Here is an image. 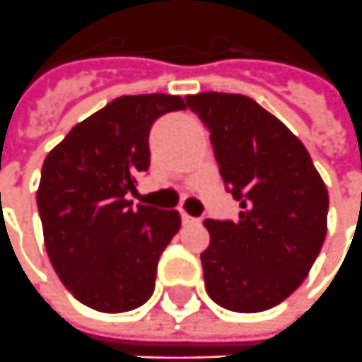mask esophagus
Instances as JSON below:
<instances>
[{"label":"esophagus","instance_id":"esophagus-1","mask_svg":"<svg viewBox=\"0 0 362 362\" xmlns=\"http://www.w3.org/2000/svg\"><path fill=\"white\" fill-rule=\"evenodd\" d=\"M181 221H183V224H197V223H199V218L191 216V214H187L185 211H181Z\"/></svg>","mask_w":362,"mask_h":362}]
</instances>
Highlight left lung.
<instances>
[{
    "label": "left lung",
    "mask_w": 362,
    "mask_h": 362,
    "mask_svg": "<svg viewBox=\"0 0 362 362\" xmlns=\"http://www.w3.org/2000/svg\"><path fill=\"white\" fill-rule=\"evenodd\" d=\"M185 100L209 129L224 187L240 203L236 221H205L206 291L224 310H270L300 288L319 256L327 187L305 146L252 98L203 92Z\"/></svg>",
    "instance_id": "1"
}]
</instances>
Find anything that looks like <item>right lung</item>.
Listing matches in <instances>:
<instances>
[{"instance_id": "1", "label": "right lung", "mask_w": 362, "mask_h": 362, "mask_svg": "<svg viewBox=\"0 0 362 362\" xmlns=\"http://www.w3.org/2000/svg\"><path fill=\"white\" fill-rule=\"evenodd\" d=\"M185 108L171 94L119 96L45 157L37 191L45 248L64 288L90 310L132 311L153 293L157 262L181 216L134 206L128 193L148 171L153 122Z\"/></svg>"}]
</instances>
